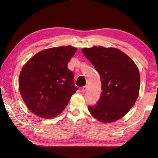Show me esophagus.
Masks as SVG:
<instances>
[{"label": "esophagus", "mask_w": 158, "mask_h": 158, "mask_svg": "<svg viewBox=\"0 0 158 158\" xmlns=\"http://www.w3.org/2000/svg\"><path fill=\"white\" fill-rule=\"evenodd\" d=\"M87 89H88V86H86V85H85V86H83V87H82V88H81V92L84 93L85 92H86Z\"/></svg>", "instance_id": "obj_1"}]
</instances>
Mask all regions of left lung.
Masks as SVG:
<instances>
[{"mask_svg": "<svg viewBox=\"0 0 158 158\" xmlns=\"http://www.w3.org/2000/svg\"><path fill=\"white\" fill-rule=\"evenodd\" d=\"M82 52L99 73L102 84L100 99L88 106L89 111L104 123L122 118L139 96L140 79L135 63L115 48L93 47L83 48Z\"/></svg>", "mask_w": 158, "mask_h": 158, "instance_id": "8db88e82", "label": "left lung"}]
</instances>
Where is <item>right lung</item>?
Listing matches in <instances>:
<instances>
[{
  "label": "right lung",
  "instance_id": "obj_1",
  "mask_svg": "<svg viewBox=\"0 0 158 158\" xmlns=\"http://www.w3.org/2000/svg\"><path fill=\"white\" fill-rule=\"evenodd\" d=\"M76 51L72 46L47 49L23 66L19 78L20 94L35 115L45 119L58 115L78 89L73 71L67 68Z\"/></svg>",
  "mask_w": 158,
  "mask_h": 158
}]
</instances>
